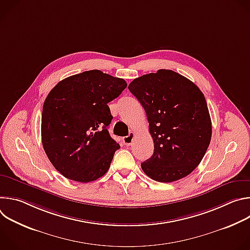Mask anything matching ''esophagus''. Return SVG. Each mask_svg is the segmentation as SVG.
I'll return each instance as SVG.
<instances>
[{"label":"esophagus","instance_id":"obj_1","mask_svg":"<svg viewBox=\"0 0 250 250\" xmlns=\"http://www.w3.org/2000/svg\"><path fill=\"white\" fill-rule=\"evenodd\" d=\"M134 132H129V134L127 135V136H125L124 137V144L126 146H131L132 145V142H133V137H134Z\"/></svg>","mask_w":250,"mask_h":250}]
</instances>
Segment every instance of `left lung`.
<instances>
[{
    "instance_id": "left-lung-1",
    "label": "left lung",
    "mask_w": 250,
    "mask_h": 250,
    "mask_svg": "<svg viewBox=\"0 0 250 250\" xmlns=\"http://www.w3.org/2000/svg\"><path fill=\"white\" fill-rule=\"evenodd\" d=\"M128 90L146 110L153 139L152 156L141 163L151 179L170 183L192 173L211 137V122L204 94L192 81L172 70L134 79Z\"/></svg>"
}]
</instances>
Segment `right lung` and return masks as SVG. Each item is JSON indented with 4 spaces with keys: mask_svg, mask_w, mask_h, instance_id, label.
<instances>
[{
    "mask_svg": "<svg viewBox=\"0 0 250 250\" xmlns=\"http://www.w3.org/2000/svg\"><path fill=\"white\" fill-rule=\"evenodd\" d=\"M126 86L124 79L90 70L65 78L49 92L42 108V140L64 177L88 183L109 170L121 146L108 130L113 120L108 103Z\"/></svg>",
    "mask_w": 250,
    "mask_h": 250,
    "instance_id": "1",
    "label": "right lung"
}]
</instances>
